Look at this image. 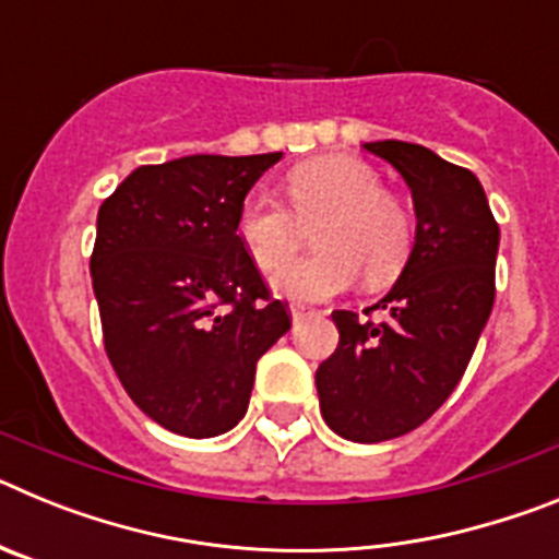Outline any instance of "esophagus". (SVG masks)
Segmentation results:
<instances>
[{
  "mask_svg": "<svg viewBox=\"0 0 559 559\" xmlns=\"http://www.w3.org/2000/svg\"><path fill=\"white\" fill-rule=\"evenodd\" d=\"M305 316H310V310L305 308V305H290V319H294V322H302Z\"/></svg>",
  "mask_w": 559,
  "mask_h": 559,
  "instance_id": "obj_1",
  "label": "esophagus"
}]
</instances>
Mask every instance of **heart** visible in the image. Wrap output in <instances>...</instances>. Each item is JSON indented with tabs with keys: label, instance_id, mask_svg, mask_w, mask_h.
Listing matches in <instances>:
<instances>
[{
	"label": "heart",
	"instance_id": "obj_1",
	"mask_svg": "<svg viewBox=\"0 0 559 559\" xmlns=\"http://www.w3.org/2000/svg\"><path fill=\"white\" fill-rule=\"evenodd\" d=\"M287 206L265 192H249L237 210L235 235L257 269H275L298 245V224L320 221L317 254L274 271L271 285L296 302H322L347 290L364 271L383 285L400 274L412 249V221L386 195L378 173L364 162L324 156L285 176Z\"/></svg>",
	"mask_w": 559,
	"mask_h": 559
}]
</instances>
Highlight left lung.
Returning <instances> with one entry per match:
<instances>
[{"instance_id": "8db88e82", "label": "left lung", "mask_w": 559, "mask_h": 559, "mask_svg": "<svg viewBox=\"0 0 559 559\" xmlns=\"http://www.w3.org/2000/svg\"><path fill=\"white\" fill-rule=\"evenodd\" d=\"M412 190L417 231L397 283L364 310H333L338 347L316 369L338 437L386 442L423 426L471 364L496 302L498 224L471 170L412 142H367ZM369 309H386L380 323Z\"/></svg>"}]
</instances>
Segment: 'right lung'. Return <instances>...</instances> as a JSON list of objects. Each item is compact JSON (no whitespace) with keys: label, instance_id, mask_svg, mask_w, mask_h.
<instances>
[{"label":"right lung","instance_id":"1","mask_svg":"<svg viewBox=\"0 0 559 559\" xmlns=\"http://www.w3.org/2000/svg\"><path fill=\"white\" fill-rule=\"evenodd\" d=\"M283 153H195L142 165L103 201L92 288L128 397L190 439L249 408L260 355L290 330L285 302L237 243V210Z\"/></svg>","mask_w":559,"mask_h":559}]
</instances>
